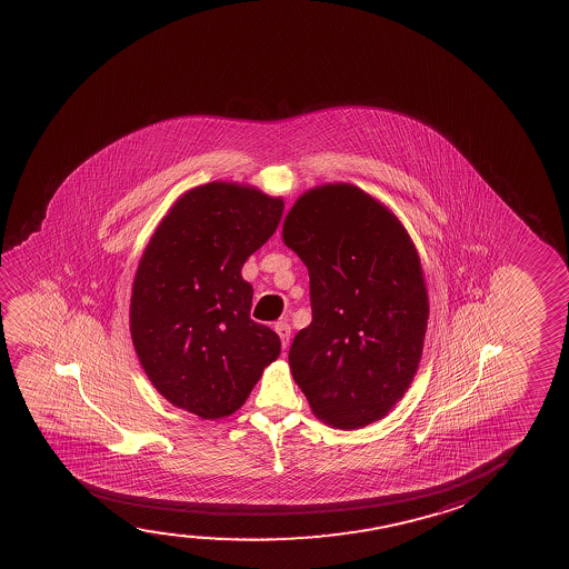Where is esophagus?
Wrapping results in <instances>:
<instances>
[{"instance_id":"esophagus-1","label":"esophagus","mask_w":569,"mask_h":569,"mask_svg":"<svg viewBox=\"0 0 569 569\" xmlns=\"http://www.w3.org/2000/svg\"><path fill=\"white\" fill-rule=\"evenodd\" d=\"M273 330H276L278 336H280L281 346H283V348H288L289 336H291V328H289L288 322H276V325H273Z\"/></svg>"}]
</instances>
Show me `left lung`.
<instances>
[{
    "mask_svg": "<svg viewBox=\"0 0 569 569\" xmlns=\"http://www.w3.org/2000/svg\"><path fill=\"white\" fill-rule=\"evenodd\" d=\"M281 237L311 283L312 320L289 348L291 375L319 420L366 428L420 366L429 301L416 244L387 206L348 182L299 196Z\"/></svg>",
    "mask_w": 569,
    "mask_h": 569,
    "instance_id": "obj_1",
    "label": "left lung"
}]
</instances>
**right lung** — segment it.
Segmentation results:
<instances>
[{"mask_svg":"<svg viewBox=\"0 0 569 569\" xmlns=\"http://www.w3.org/2000/svg\"><path fill=\"white\" fill-rule=\"evenodd\" d=\"M283 200L258 188L210 182L172 203L133 278L130 332L151 385L202 420L237 412L278 335L250 319L242 264L280 226Z\"/></svg>","mask_w":569,"mask_h":569,"instance_id":"obj_1","label":"right lung"}]
</instances>
